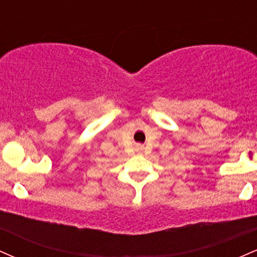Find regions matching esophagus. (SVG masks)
Returning <instances> with one entry per match:
<instances>
[{"label":"esophagus","instance_id":"esophagus-1","mask_svg":"<svg viewBox=\"0 0 257 257\" xmlns=\"http://www.w3.org/2000/svg\"><path fill=\"white\" fill-rule=\"evenodd\" d=\"M140 149H143V147H140Z\"/></svg>","mask_w":257,"mask_h":257}]
</instances>
